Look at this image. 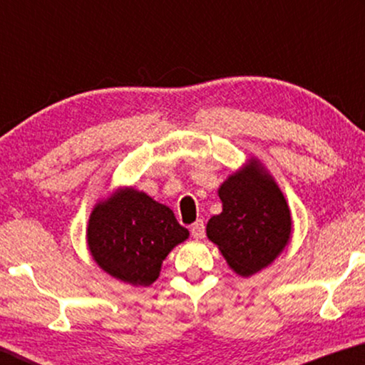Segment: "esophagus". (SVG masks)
<instances>
[{
    "label": "esophagus",
    "instance_id": "esophagus-1",
    "mask_svg": "<svg viewBox=\"0 0 365 365\" xmlns=\"http://www.w3.org/2000/svg\"><path fill=\"white\" fill-rule=\"evenodd\" d=\"M191 234H192V237H196V239H202L204 237V234H206V226H204V222H202V219H199V221H196L191 226Z\"/></svg>",
    "mask_w": 365,
    "mask_h": 365
}]
</instances>
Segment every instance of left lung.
Wrapping results in <instances>:
<instances>
[{
    "instance_id": "1",
    "label": "left lung",
    "mask_w": 365,
    "mask_h": 365,
    "mask_svg": "<svg viewBox=\"0 0 365 365\" xmlns=\"http://www.w3.org/2000/svg\"><path fill=\"white\" fill-rule=\"evenodd\" d=\"M217 194L222 212L209 219V241L239 276H252L267 267L291 239L292 219L286 197L256 159L231 174Z\"/></svg>"
}]
</instances>
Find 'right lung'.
<instances>
[{"label": "right lung", "instance_id": "obj_1", "mask_svg": "<svg viewBox=\"0 0 365 365\" xmlns=\"http://www.w3.org/2000/svg\"><path fill=\"white\" fill-rule=\"evenodd\" d=\"M88 247L99 267L131 286H151L173 247L189 237L174 212L146 192L124 187L94 206Z\"/></svg>", "mask_w": 365, "mask_h": 365}]
</instances>
